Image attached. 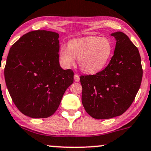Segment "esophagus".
I'll use <instances>...</instances> for the list:
<instances>
[{
	"label": "esophagus",
	"instance_id": "1",
	"mask_svg": "<svg viewBox=\"0 0 151 151\" xmlns=\"http://www.w3.org/2000/svg\"><path fill=\"white\" fill-rule=\"evenodd\" d=\"M74 81H76V82H78V81H79V76L78 75V74H75L74 75Z\"/></svg>",
	"mask_w": 151,
	"mask_h": 151
}]
</instances>
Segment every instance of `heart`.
I'll return each mask as SVG.
<instances>
[{
    "mask_svg": "<svg viewBox=\"0 0 151 151\" xmlns=\"http://www.w3.org/2000/svg\"><path fill=\"white\" fill-rule=\"evenodd\" d=\"M113 52V43L109 38L100 36L71 40L60 47L59 56L64 66L74 64L78 59L79 68L88 74L99 72L105 68Z\"/></svg>",
    "mask_w": 151,
    "mask_h": 151,
    "instance_id": "1",
    "label": "heart"
}]
</instances>
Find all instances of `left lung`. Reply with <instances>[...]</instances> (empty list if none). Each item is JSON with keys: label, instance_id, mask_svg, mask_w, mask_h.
I'll use <instances>...</instances> for the list:
<instances>
[{"label": "left lung", "instance_id": "left-lung-1", "mask_svg": "<svg viewBox=\"0 0 151 151\" xmlns=\"http://www.w3.org/2000/svg\"><path fill=\"white\" fill-rule=\"evenodd\" d=\"M116 46L108 66L93 75H81V101L85 110L97 119L122 115L135 99L143 77L139 50L126 34L117 32Z\"/></svg>", "mask_w": 151, "mask_h": 151}]
</instances>
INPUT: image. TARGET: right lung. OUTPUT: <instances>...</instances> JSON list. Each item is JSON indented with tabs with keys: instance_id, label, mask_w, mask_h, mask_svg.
<instances>
[{
	"instance_id": "obj_1",
	"label": "right lung",
	"mask_w": 151,
	"mask_h": 151,
	"mask_svg": "<svg viewBox=\"0 0 151 151\" xmlns=\"http://www.w3.org/2000/svg\"><path fill=\"white\" fill-rule=\"evenodd\" d=\"M59 34L46 30L25 34L9 51L4 74L11 99L24 115L46 118L55 113L74 72L59 63Z\"/></svg>"
}]
</instances>
